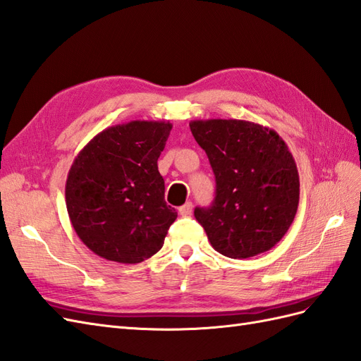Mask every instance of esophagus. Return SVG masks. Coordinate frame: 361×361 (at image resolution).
Masks as SVG:
<instances>
[{"instance_id":"esophagus-1","label":"esophagus","mask_w":361,"mask_h":361,"mask_svg":"<svg viewBox=\"0 0 361 361\" xmlns=\"http://www.w3.org/2000/svg\"><path fill=\"white\" fill-rule=\"evenodd\" d=\"M192 209H193L192 202H186V204L181 206V207L178 209V212H180L181 216H189V215L192 214Z\"/></svg>"}]
</instances>
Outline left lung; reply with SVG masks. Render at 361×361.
<instances>
[{
	"label": "left lung",
	"mask_w": 361,
	"mask_h": 361,
	"mask_svg": "<svg viewBox=\"0 0 361 361\" xmlns=\"http://www.w3.org/2000/svg\"><path fill=\"white\" fill-rule=\"evenodd\" d=\"M216 180L209 209L197 207L212 247L232 259L269 252L288 232L299 206V172L274 129L250 120H192Z\"/></svg>",
	"instance_id": "obj_1"
}]
</instances>
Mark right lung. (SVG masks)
<instances>
[{"instance_id": "1", "label": "right lung", "mask_w": 361, "mask_h": 361, "mask_svg": "<svg viewBox=\"0 0 361 361\" xmlns=\"http://www.w3.org/2000/svg\"><path fill=\"white\" fill-rule=\"evenodd\" d=\"M171 129L168 120H131L100 131L76 155L66 183L67 212L92 253L138 264L163 247L177 219L157 166Z\"/></svg>"}]
</instances>
